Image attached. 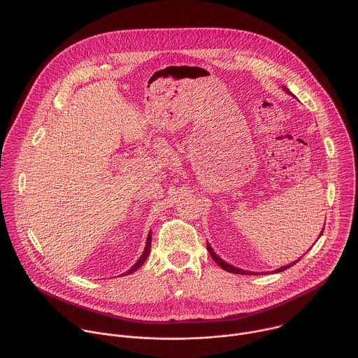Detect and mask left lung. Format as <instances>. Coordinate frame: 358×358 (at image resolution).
<instances>
[{"mask_svg": "<svg viewBox=\"0 0 358 358\" xmlns=\"http://www.w3.org/2000/svg\"><path fill=\"white\" fill-rule=\"evenodd\" d=\"M283 89L289 93V94H292L293 96V93L286 87V86H283ZM325 229V227H324ZM324 229H322V231H321V234H320V237L322 236V233H324ZM318 237V238H320ZM208 251H209V254H210V257H212V259L222 268V269H224V271H227V272H230V273H237V275H265L266 272H248V271H243V269H240V268H236V266H233V265H230V264H227L226 261H223L215 251H213V248L208 244ZM300 261V258L297 259V261H294V262H292V264H289V265H286V266H282V268H279V269H276V271H273V273H279V272H283V271H286V269H289L290 266H293V265H296L297 262ZM271 273V272H269Z\"/></svg>", "mask_w": 358, "mask_h": 358, "instance_id": "obj_1", "label": "left lung"}]
</instances>
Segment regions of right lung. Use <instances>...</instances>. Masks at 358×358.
<instances>
[{"label": "right lung", "mask_w": 358, "mask_h": 358, "mask_svg": "<svg viewBox=\"0 0 358 358\" xmlns=\"http://www.w3.org/2000/svg\"><path fill=\"white\" fill-rule=\"evenodd\" d=\"M150 243H152V231H149V234H148V238H146V245H145V250H143L142 255L139 257V259L136 261V264H135V265H134L131 269H128L125 273H122V276L134 273L136 269H139V268H141V266L145 264L146 258L149 257V251H150Z\"/></svg>", "instance_id": "obj_1"}]
</instances>
